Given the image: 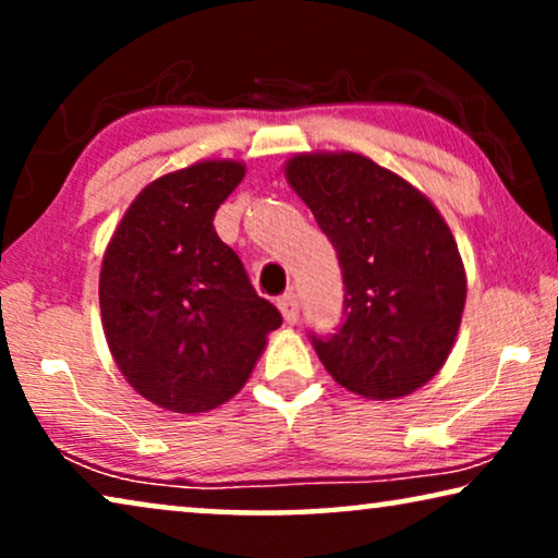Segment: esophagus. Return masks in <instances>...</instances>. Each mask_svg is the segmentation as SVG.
Wrapping results in <instances>:
<instances>
[{
    "label": "esophagus",
    "mask_w": 558,
    "mask_h": 558,
    "mask_svg": "<svg viewBox=\"0 0 558 558\" xmlns=\"http://www.w3.org/2000/svg\"><path fill=\"white\" fill-rule=\"evenodd\" d=\"M279 310L281 315H284V319L289 325H294L296 319H300V296H296L294 292H287L279 296Z\"/></svg>",
    "instance_id": "34e87169"
}]
</instances>
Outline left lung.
<instances>
[{"label": "left lung", "mask_w": 558, "mask_h": 558, "mask_svg": "<svg viewBox=\"0 0 558 558\" xmlns=\"http://www.w3.org/2000/svg\"><path fill=\"white\" fill-rule=\"evenodd\" d=\"M287 180L330 239L342 271V319L310 332L327 373L365 399H399L445 365L468 281L437 208L368 157L296 155Z\"/></svg>", "instance_id": "obj_1"}]
</instances>
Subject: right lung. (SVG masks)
<instances>
[{
  "instance_id": "right-lung-1",
  "label": "right lung",
  "mask_w": 558,
  "mask_h": 558,
  "mask_svg": "<svg viewBox=\"0 0 558 558\" xmlns=\"http://www.w3.org/2000/svg\"><path fill=\"white\" fill-rule=\"evenodd\" d=\"M243 172L239 162H197L155 180L104 256L98 300L113 361L134 391L178 414L239 393L281 325L213 226Z\"/></svg>"
}]
</instances>
